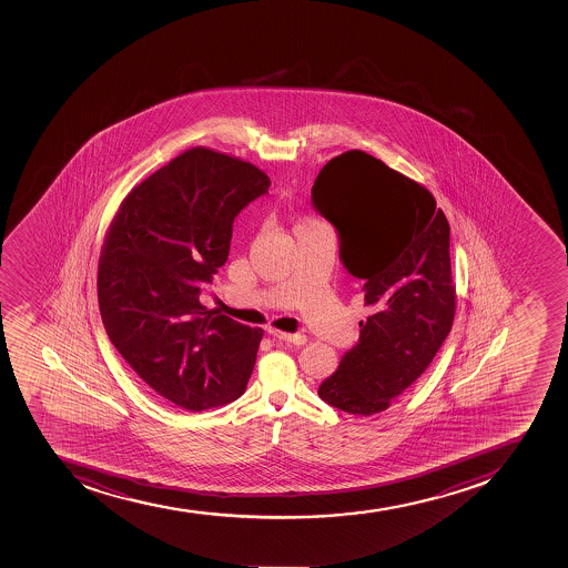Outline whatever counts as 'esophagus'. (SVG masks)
Wrapping results in <instances>:
<instances>
[{
	"instance_id": "esophagus-1",
	"label": "esophagus",
	"mask_w": 568,
	"mask_h": 568,
	"mask_svg": "<svg viewBox=\"0 0 568 568\" xmlns=\"http://www.w3.org/2000/svg\"><path fill=\"white\" fill-rule=\"evenodd\" d=\"M268 333L274 338H277V341L288 342V344H294V346H303L307 342V336L302 335V333H283V331L276 329H271Z\"/></svg>"
}]
</instances>
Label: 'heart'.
I'll return each instance as SVG.
<instances>
[{
    "mask_svg": "<svg viewBox=\"0 0 568 568\" xmlns=\"http://www.w3.org/2000/svg\"><path fill=\"white\" fill-rule=\"evenodd\" d=\"M314 222L316 221H311V219H302V221L297 222L296 227L305 226V224H314Z\"/></svg>",
    "mask_w": 568,
    "mask_h": 568,
    "instance_id": "1",
    "label": "heart"
}]
</instances>
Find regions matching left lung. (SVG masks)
Returning <instances> with one entry per match:
<instances>
[{
  "mask_svg": "<svg viewBox=\"0 0 568 568\" xmlns=\"http://www.w3.org/2000/svg\"><path fill=\"white\" fill-rule=\"evenodd\" d=\"M314 207L336 227L341 257L372 314L318 395L338 410H386L430 366L453 329L456 286L444 211L425 185L364 151L325 163Z\"/></svg>",
  "mask_w": 568,
  "mask_h": 568,
  "instance_id": "obj_1",
  "label": "left lung"
}]
</instances>
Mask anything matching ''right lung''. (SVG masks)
Returning a JSON list of instances; mask_svg holds the SVG:
<instances>
[{
	"mask_svg": "<svg viewBox=\"0 0 568 568\" xmlns=\"http://www.w3.org/2000/svg\"><path fill=\"white\" fill-rule=\"evenodd\" d=\"M271 179L254 163L193 146L124 196L99 255L110 342L163 399L191 412L239 399L263 329L199 302L226 263L239 211Z\"/></svg>",
	"mask_w": 568,
	"mask_h": 568,
	"instance_id": "right-lung-1",
	"label": "right lung"
}]
</instances>
